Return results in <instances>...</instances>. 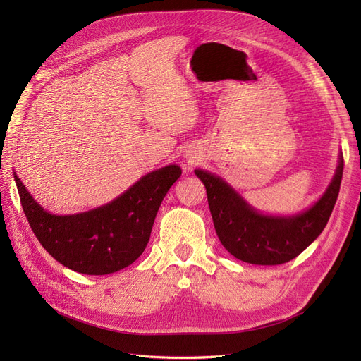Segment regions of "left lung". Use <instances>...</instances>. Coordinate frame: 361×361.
Instances as JSON below:
<instances>
[{"label":"left lung","mask_w":361,"mask_h":361,"mask_svg":"<svg viewBox=\"0 0 361 361\" xmlns=\"http://www.w3.org/2000/svg\"><path fill=\"white\" fill-rule=\"evenodd\" d=\"M194 173L204 185L215 232L228 253L247 264L280 265L302 253L329 223L341 190L343 157L322 197L292 216L260 214L221 178L204 170Z\"/></svg>","instance_id":"obj_1"}]
</instances>
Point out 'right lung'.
<instances>
[{"instance_id":"1","label":"right lung","mask_w":361,"mask_h":361,"mask_svg":"<svg viewBox=\"0 0 361 361\" xmlns=\"http://www.w3.org/2000/svg\"><path fill=\"white\" fill-rule=\"evenodd\" d=\"M182 174L179 166L152 171L111 203L75 215H52L15 173L20 204L42 247L61 265L87 276L111 274L143 253L159 206Z\"/></svg>"}]
</instances>
